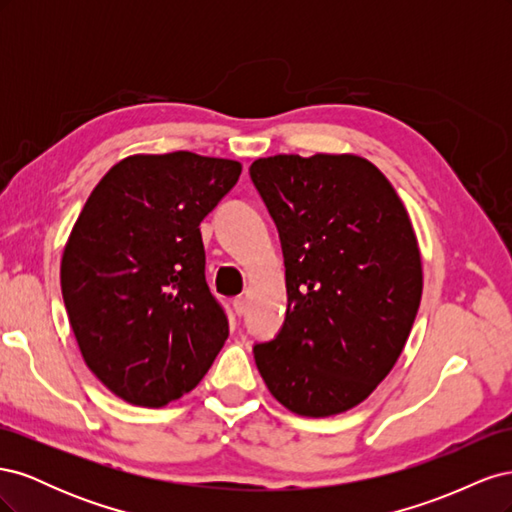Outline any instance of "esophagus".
I'll use <instances>...</instances> for the list:
<instances>
[{"instance_id": "esophagus-1", "label": "esophagus", "mask_w": 512, "mask_h": 512, "mask_svg": "<svg viewBox=\"0 0 512 512\" xmlns=\"http://www.w3.org/2000/svg\"><path fill=\"white\" fill-rule=\"evenodd\" d=\"M232 309H235V314H237V316H243V314H245V309H247V301H245V297H237L235 301H232Z\"/></svg>"}]
</instances>
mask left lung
Masks as SVG:
<instances>
[{
    "instance_id": "8db88e82",
    "label": "left lung",
    "mask_w": 512,
    "mask_h": 512,
    "mask_svg": "<svg viewBox=\"0 0 512 512\" xmlns=\"http://www.w3.org/2000/svg\"><path fill=\"white\" fill-rule=\"evenodd\" d=\"M250 177L280 232L288 292L256 367L290 412H346L389 376L421 305L408 211L374 164L348 153L260 158Z\"/></svg>"
}]
</instances>
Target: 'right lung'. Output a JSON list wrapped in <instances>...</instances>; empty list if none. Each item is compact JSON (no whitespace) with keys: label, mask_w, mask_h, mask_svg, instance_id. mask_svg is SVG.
<instances>
[{"label":"right lung","mask_w":512,"mask_h":512,"mask_svg":"<svg viewBox=\"0 0 512 512\" xmlns=\"http://www.w3.org/2000/svg\"><path fill=\"white\" fill-rule=\"evenodd\" d=\"M241 164L190 151L130 156L89 194L61 258V294L87 367L134 406L205 378L228 337L205 280L200 222Z\"/></svg>","instance_id":"obj_1"}]
</instances>
